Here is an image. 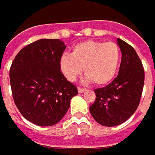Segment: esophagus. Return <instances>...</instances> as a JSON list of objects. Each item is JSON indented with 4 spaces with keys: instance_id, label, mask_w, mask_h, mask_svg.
<instances>
[{
    "instance_id": "esophagus-1",
    "label": "esophagus",
    "mask_w": 155,
    "mask_h": 155,
    "mask_svg": "<svg viewBox=\"0 0 155 155\" xmlns=\"http://www.w3.org/2000/svg\"><path fill=\"white\" fill-rule=\"evenodd\" d=\"M86 91V89L85 88H81V87H78V92H79V94H82Z\"/></svg>"
}]
</instances>
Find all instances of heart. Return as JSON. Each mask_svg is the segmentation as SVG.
Returning a JSON list of instances; mask_svg holds the SVG:
<instances>
[{
  "instance_id": "b5f03b06",
  "label": "heart",
  "mask_w": 155,
  "mask_h": 155,
  "mask_svg": "<svg viewBox=\"0 0 155 155\" xmlns=\"http://www.w3.org/2000/svg\"><path fill=\"white\" fill-rule=\"evenodd\" d=\"M120 60V47L116 42L86 40L74 46L70 56H61L60 68L70 81L81 74L83 68L85 76L91 82L104 86L116 75Z\"/></svg>"
}]
</instances>
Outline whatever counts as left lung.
<instances>
[{
	"label": "left lung",
	"mask_w": 155,
	"mask_h": 155,
	"mask_svg": "<svg viewBox=\"0 0 155 155\" xmlns=\"http://www.w3.org/2000/svg\"><path fill=\"white\" fill-rule=\"evenodd\" d=\"M122 61L117 76L106 87L94 90L96 99L90 112L96 122L107 127L128 120L140 104L144 85V68L135 49L117 38Z\"/></svg>",
	"instance_id": "left-lung-1"
}]
</instances>
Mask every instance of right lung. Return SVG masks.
Here are the masks:
<instances>
[{
    "mask_svg": "<svg viewBox=\"0 0 155 155\" xmlns=\"http://www.w3.org/2000/svg\"><path fill=\"white\" fill-rule=\"evenodd\" d=\"M66 46L59 39H39L23 48L10 68L14 103L25 119L38 126H52L67 113L77 87L60 68Z\"/></svg>",
    "mask_w": 155,
    "mask_h": 155,
    "instance_id": "1",
    "label": "right lung"
}]
</instances>
